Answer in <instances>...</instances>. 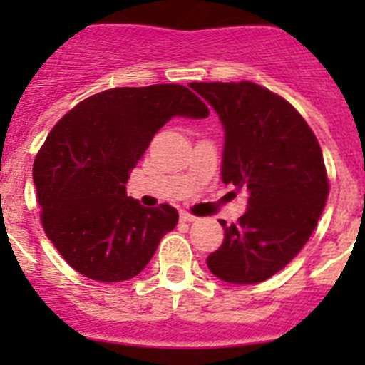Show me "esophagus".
I'll list each match as a JSON object with an SVG mask.
<instances>
[{
	"instance_id": "1",
	"label": "esophagus",
	"mask_w": 365,
	"mask_h": 365,
	"mask_svg": "<svg viewBox=\"0 0 365 365\" xmlns=\"http://www.w3.org/2000/svg\"><path fill=\"white\" fill-rule=\"evenodd\" d=\"M180 221H185V222H193V221H197V217L192 214H186V212H180Z\"/></svg>"
}]
</instances>
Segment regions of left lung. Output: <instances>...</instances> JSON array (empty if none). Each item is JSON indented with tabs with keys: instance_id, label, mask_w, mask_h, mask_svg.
<instances>
[{
	"instance_id": "8db88e82",
	"label": "left lung",
	"mask_w": 365,
	"mask_h": 365,
	"mask_svg": "<svg viewBox=\"0 0 365 365\" xmlns=\"http://www.w3.org/2000/svg\"><path fill=\"white\" fill-rule=\"evenodd\" d=\"M225 130L221 179L248 190L247 212L227 225L206 257L215 278L234 285L269 279L303 248L329 195L324 155L303 117L252 82H193Z\"/></svg>"
}]
</instances>
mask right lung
Returning a JSON list of instances; mask_svg holds the SVG:
<instances>
[{
    "label": "right lung",
    "mask_w": 365,
    "mask_h": 365,
    "mask_svg": "<svg viewBox=\"0 0 365 365\" xmlns=\"http://www.w3.org/2000/svg\"><path fill=\"white\" fill-rule=\"evenodd\" d=\"M208 113L188 87L157 83L89 96L54 125L32 179L45 234L76 272L104 283L143 272L179 214L128 197L130 172L168 120Z\"/></svg>",
    "instance_id": "add662e5"
}]
</instances>
